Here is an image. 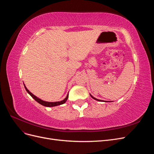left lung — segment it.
Segmentation results:
<instances>
[{
  "label": "left lung",
  "instance_id": "1",
  "mask_svg": "<svg viewBox=\"0 0 154 154\" xmlns=\"http://www.w3.org/2000/svg\"><path fill=\"white\" fill-rule=\"evenodd\" d=\"M90 96L92 97V98L93 99H94V100H97V101H103V102H107V101H103V100H98V99H96V98H95V97H93L91 94H90ZM108 102H110V101H108Z\"/></svg>",
  "mask_w": 154,
  "mask_h": 154
}]
</instances>
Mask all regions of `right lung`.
Returning <instances> with one entry per match:
<instances>
[{"instance_id": "obj_1", "label": "right lung", "mask_w": 154, "mask_h": 154, "mask_svg": "<svg viewBox=\"0 0 154 154\" xmlns=\"http://www.w3.org/2000/svg\"><path fill=\"white\" fill-rule=\"evenodd\" d=\"M24 87H25V88H26V91L27 92V93H28V94L32 97V98H33L36 102H38V103L41 104L42 105H43V106H45L51 107V106H58V105H62V104L66 103V102L67 100L68 97H69V94H67V95L66 98H65V99L63 100H62V101H55V102L45 101H44V100H41V99L38 98V97H36V96H35L33 94H32V93H31L28 89H27V87H26V85H25V84H24Z\"/></svg>"}]
</instances>
